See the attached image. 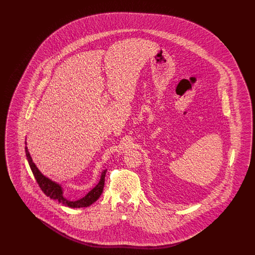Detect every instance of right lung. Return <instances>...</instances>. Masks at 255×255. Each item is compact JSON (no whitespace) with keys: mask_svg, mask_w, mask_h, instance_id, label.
<instances>
[{"mask_svg":"<svg viewBox=\"0 0 255 255\" xmlns=\"http://www.w3.org/2000/svg\"><path fill=\"white\" fill-rule=\"evenodd\" d=\"M24 149H25V156L27 158L28 164L33 173V176L36 180L37 183L39 184L42 191L50 199L58 201V203H60L63 206H69V207H73V208H79V207H87V206H91L100 197V195L102 194V191L104 188V182H105V175H106L107 169L104 170L102 172L99 182L88 194L86 195L85 197H83L82 199H79L77 201H70L63 196V188L60 184H58L55 182H52L51 180H49V178L44 176L37 168L35 163L32 161V158L29 155V152H28L26 146L24 147Z\"/></svg>","mask_w":255,"mask_h":255,"instance_id":"1","label":"right lung"}]
</instances>
